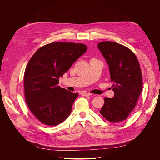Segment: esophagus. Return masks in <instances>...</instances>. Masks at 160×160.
<instances>
[{
	"instance_id": "34e87169",
	"label": "esophagus",
	"mask_w": 160,
	"mask_h": 160,
	"mask_svg": "<svg viewBox=\"0 0 160 160\" xmlns=\"http://www.w3.org/2000/svg\"><path fill=\"white\" fill-rule=\"evenodd\" d=\"M81 95H83V96H90L92 94L90 93H88V92H82V93H81Z\"/></svg>"
}]
</instances>
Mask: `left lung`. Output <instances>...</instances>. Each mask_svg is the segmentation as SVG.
Instances as JSON below:
<instances>
[{
    "mask_svg": "<svg viewBox=\"0 0 160 160\" xmlns=\"http://www.w3.org/2000/svg\"><path fill=\"white\" fill-rule=\"evenodd\" d=\"M109 65L114 96L105 98L99 113L112 123L126 119L133 110L143 88L142 74L136 56L129 48L111 41L98 45Z\"/></svg>",
    "mask_w": 160,
    "mask_h": 160,
    "instance_id": "8db88e82",
    "label": "left lung"
}]
</instances>
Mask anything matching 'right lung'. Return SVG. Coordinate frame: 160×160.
Returning <instances> with one entry per match:
<instances>
[{"label": "right lung", "instance_id": "obj_1", "mask_svg": "<svg viewBox=\"0 0 160 160\" xmlns=\"http://www.w3.org/2000/svg\"><path fill=\"white\" fill-rule=\"evenodd\" d=\"M87 50L81 43L51 42L39 48L28 61L24 74L25 101L41 123L54 126L69 117L78 94L61 88L59 79Z\"/></svg>", "mask_w": 160, "mask_h": 160}]
</instances>
